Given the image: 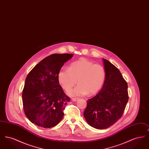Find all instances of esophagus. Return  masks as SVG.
<instances>
[{"label":"esophagus","mask_w":149,"mask_h":149,"mask_svg":"<svg viewBox=\"0 0 149 149\" xmlns=\"http://www.w3.org/2000/svg\"><path fill=\"white\" fill-rule=\"evenodd\" d=\"M73 102H76V101H77L78 100V98H72L71 99Z\"/></svg>","instance_id":"esophagus-1"}]
</instances>
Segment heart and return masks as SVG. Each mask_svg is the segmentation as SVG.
Wrapping results in <instances>:
<instances>
[{"label":"heart","instance_id":"1","mask_svg":"<svg viewBox=\"0 0 149 149\" xmlns=\"http://www.w3.org/2000/svg\"><path fill=\"white\" fill-rule=\"evenodd\" d=\"M106 77L104 68L86 59H81L63 67L58 73L60 84L66 91L78 83L79 84L69 94L72 96H84L88 93L94 94L102 89Z\"/></svg>","mask_w":149,"mask_h":149}]
</instances>
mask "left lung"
<instances>
[{
    "mask_svg": "<svg viewBox=\"0 0 149 149\" xmlns=\"http://www.w3.org/2000/svg\"><path fill=\"white\" fill-rule=\"evenodd\" d=\"M106 72L100 91L87 100L84 116L93 127L103 130L120 120L128 100L127 83L114 65L103 58Z\"/></svg>",
    "mask_w": 149,
    "mask_h": 149,
    "instance_id": "1",
    "label": "left lung"
}]
</instances>
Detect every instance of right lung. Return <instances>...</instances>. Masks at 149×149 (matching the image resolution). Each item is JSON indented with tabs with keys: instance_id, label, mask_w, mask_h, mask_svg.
Listing matches in <instances>:
<instances>
[{
	"instance_id": "right-lung-1",
	"label": "right lung",
	"mask_w": 149,
	"mask_h": 149,
	"mask_svg": "<svg viewBox=\"0 0 149 149\" xmlns=\"http://www.w3.org/2000/svg\"><path fill=\"white\" fill-rule=\"evenodd\" d=\"M73 54L46 57L27 75L22 93L24 113L32 123L43 128L56 126L70 99L59 84L58 73Z\"/></svg>"
}]
</instances>
